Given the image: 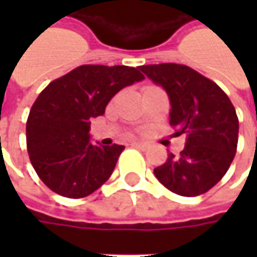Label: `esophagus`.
Instances as JSON below:
<instances>
[{
    "label": "esophagus",
    "instance_id": "34e87169",
    "mask_svg": "<svg viewBox=\"0 0 257 257\" xmlns=\"http://www.w3.org/2000/svg\"><path fill=\"white\" fill-rule=\"evenodd\" d=\"M134 147H140V149H147L149 147V143L146 142H133Z\"/></svg>",
    "mask_w": 257,
    "mask_h": 257
}]
</instances>
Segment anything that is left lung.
Instances as JSON below:
<instances>
[{
	"label": "left lung",
	"instance_id": "left-lung-1",
	"mask_svg": "<svg viewBox=\"0 0 257 257\" xmlns=\"http://www.w3.org/2000/svg\"><path fill=\"white\" fill-rule=\"evenodd\" d=\"M140 70L169 94L170 125L186 134L179 156L169 153L154 169L157 180L170 192L194 197L209 192L232 164L239 120L230 98L214 81L183 64L142 65Z\"/></svg>",
	"mask_w": 257,
	"mask_h": 257
}]
</instances>
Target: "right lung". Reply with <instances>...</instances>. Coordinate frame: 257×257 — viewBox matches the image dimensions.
<instances>
[{
  "mask_svg": "<svg viewBox=\"0 0 257 257\" xmlns=\"http://www.w3.org/2000/svg\"><path fill=\"white\" fill-rule=\"evenodd\" d=\"M127 65H80L51 81L37 97L27 120V150L48 189L81 199L108 180L124 146L90 143L91 118L127 85L142 81Z\"/></svg>",
  "mask_w": 257,
  "mask_h": 257,
  "instance_id": "obj_1",
  "label": "right lung"
}]
</instances>
